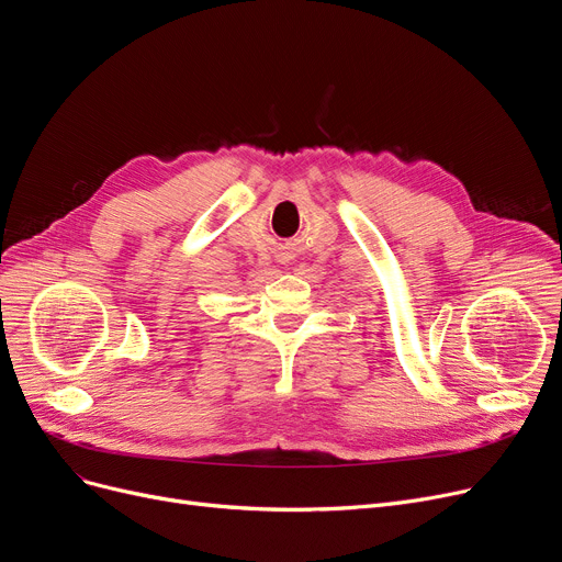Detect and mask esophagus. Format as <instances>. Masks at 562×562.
<instances>
[{"mask_svg": "<svg viewBox=\"0 0 562 562\" xmlns=\"http://www.w3.org/2000/svg\"><path fill=\"white\" fill-rule=\"evenodd\" d=\"M278 261H280V263H289L291 259H289V255H284V252H282V255H278Z\"/></svg>", "mask_w": 562, "mask_h": 562, "instance_id": "obj_1", "label": "esophagus"}]
</instances>
